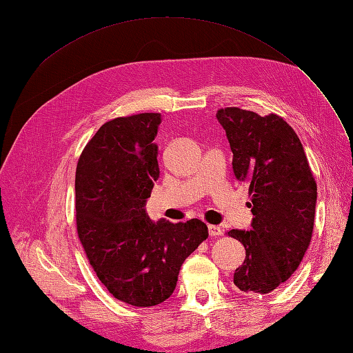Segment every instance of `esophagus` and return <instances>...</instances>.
Here are the masks:
<instances>
[{
    "label": "esophagus",
    "instance_id": "obj_1",
    "mask_svg": "<svg viewBox=\"0 0 353 353\" xmlns=\"http://www.w3.org/2000/svg\"><path fill=\"white\" fill-rule=\"evenodd\" d=\"M208 230H209V234H210L212 237H218V236H221V234H222V228L218 227V225H209Z\"/></svg>",
    "mask_w": 353,
    "mask_h": 353
}]
</instances>
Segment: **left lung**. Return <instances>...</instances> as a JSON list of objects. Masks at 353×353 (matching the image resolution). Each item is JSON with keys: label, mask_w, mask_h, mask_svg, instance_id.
Segmentation results:
<instances>
[{"label": "left lung", "mask_w": 353, "mask_h": 353, "mask_svg": "<svg viewBox=\"0 0 353 353\" xmlns=\"http://www.w3.org/2000/svg\"><path fill=\"white\" fill-rule=\"evenodd\" d=\"M216 117L230 141L234 175L250 184L252 228L228 231L245 249L234 284L245 293H270L290 279L311 243L316 183L283 117L239 108L221 109Z\"/></svg>", "instance_id": "1"}]
</instances>
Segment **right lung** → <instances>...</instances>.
Returning <instances> with one entry per match:
<instances>
[{
  "label": "right lung",
  "instance_id": "add662e5",
  "mask_svg": "<svg viewBox=\"0 0 353 353\" xmlns=\"http://www.w3.org/2000/svg\"><path fill=\"white\" fill-rule=\"evenodd\" d=\"M159 113L105 122L83 148L74 176L78 236L104 287L140 307L174 293L181 266L209 232L205 222H157L145 201L159 178Z\"/></svg>",
  "mask_w": 353,
  "mask_h": 353
}]
</instances>
